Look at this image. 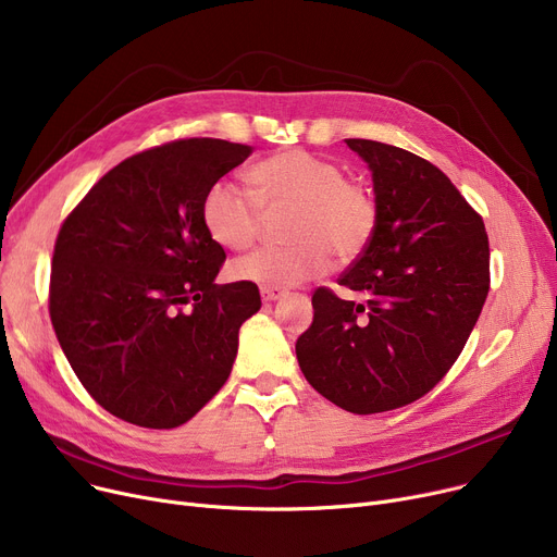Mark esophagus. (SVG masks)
Listing matches in <instances>:
<instances>
[{"mask_svg":"<svg viewBox=\"0 0 557 557\" xmlns=\"http://www.w3.org/2000/svg\"><path fill=\"white\" fill-rule=\"evenodd\" d=\"M286 296L284 288H277V286H261V298L267 302H275L280 298Z\"/></svg>","mask_w":557,"mask_h":557,"instance_id":"esophagus-1","label":"esophagus"}]
</instances>
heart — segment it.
<instances>
[{"mask_svg": "<svg viewBox=\"0 0 557 557\" xmlns=\"http://www.w3.org/2000/svg\"><path fill=\"white\" fill-rule=\"evenodd\" d=\"M252 198L225 181L202 196L200 216L210 237L227 250H246L257 239L263 214L290 210L286 246L257 248L230 267L234 280L261 286H296L325 275L338 261L359 259L374 239L379 212L372 194L345 178L341 164L286 149L248 171Z\"/></svg>", "mask_w": 557, "mask_h": 557, "instance_id": "b5f03b06", "label": "heart"}]
</instances>
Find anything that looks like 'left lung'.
Wrapping results in <instances>:
<instances>
[{
	"instance_id": "left-lung-1",
	"label": "left lung",
	"mask_w": 557,
	"mask_h": 557,
	"mask_svg": "<svg viewBox=\"0 0 557 557\" xmlns=\"http://www.w3.org/2000/svg\"><path fill=\"white\" fill-rule=\"evenodd\" d=\"M370 171L379 223L338 284L313 290V323L296 355L307 382L349 413L424 397L460 357L490 290L481 214L429 160L372 139H345Z\"/></svg>"
}]
</instances>
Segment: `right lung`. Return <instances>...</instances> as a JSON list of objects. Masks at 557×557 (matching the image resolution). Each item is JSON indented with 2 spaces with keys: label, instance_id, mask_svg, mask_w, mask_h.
I'll use <instances>...</instances> for the list:
<instances>
[{
  "label": "right lung",
  "instance_id": "obj_1",
  "mask_svg": "<svg viewBox=\"0 0 557 557\" xmlns=\"http://www.w3.org/2000/svg\"><path fill=\"white\" fill-rule=\"evenodd\" d=\"M252 153L212 137L175 139L110 169L55 237L49 315L83 388L146 429L191 420L227 382L252 282L216 284L225 250L202 196Z\"/></svg>",
  "mask_w": 557,
  "mask_h": 557
}]
</instances>
